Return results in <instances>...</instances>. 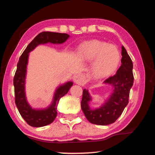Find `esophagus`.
Returning <instances> with one entry per match:
<instances>
[{"label": "esophagus", "mask_w": 155, "mask_h": 155, "mask_svg": "<svg viewBox=\"0 0 155 155\" xmlns=\"http://www.w3.org/2000/svg\"><path fill=\"white\" fill-rule=\"evenodd\" d=\"M74 81L75 83L78 84V85H83L85 83V77L83 74H78L76 75L74 77Z\"/></svg>", "instance_id": "34e87169"}]
</instances>
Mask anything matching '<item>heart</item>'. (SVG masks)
I'll return each instance as SVG.
<instances>
[{"mask_svg":"<svg viewBox=\"0 0 155 155\" xmlns=\"http://www.w3.org/2000/svg\"><path fill=\"white\" fill-rule=\"evenodd\" d=\"M78 56L91 61V74L95 78L106 77L116 69L120 61V54L116 47L98 40L87 41L79 47Z\"/></svg>","mask_w":155,"mask_h":155,"instance_id":"obj_1","label":"heart"}]
</instances>
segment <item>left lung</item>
Here are the masks:
<instances>
[{"mask_svg":"<svg viewBox=\"0 0 155 155\" xmlns=\"http://www.w3.org/2000/svg\"><path fill=\"white\" fill-rule=\"evenodd\" d=\"M122 64L115 74L104 81L111 85L113 92L102 105L91 109L89 105L92 101L87 90L84 89L81 109L86 118L91 124L105 126L115 122L121 115L128 103L130 90L133 85V62L124 46H122Z\"/></svg>","mask_w":155,"mask_h":155,"instance_id":"left-lung-1","label":"left lung"}]
</instances>
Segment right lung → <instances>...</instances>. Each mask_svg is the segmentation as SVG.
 <instances>
[{
    "mask_svg": "<svg viewBox=\"0 0 155 155\" xmlns=\"http://www.w3.org/2000/svg\"><path fill=\"white\" fill-rule=\"evenodd\" d=\"M70 38L66 33L46 31L39 33L28 44L20 56L17 64V70L14 78L15 103L21 116L28 125L33 127H41L48 125L57 116V105L62 96L65 95L73 85L68 81L59 85L54 93L51 104L44 109H34L28 104L25 92V80L29 52L40 44L47 43L63 44Z\"/></svg>",
    "mask_w": 155,
    "mask_h": 155,
    "instance_id": "right-lung-1",
    "label": "right lung"
}]
</instances>
